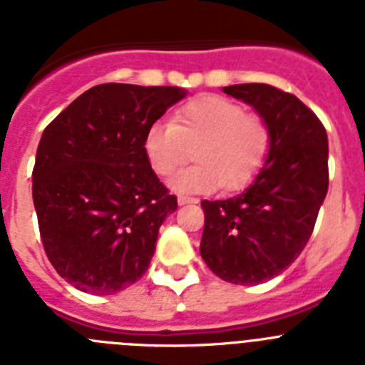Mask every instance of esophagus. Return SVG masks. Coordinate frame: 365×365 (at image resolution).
<instances>
[{"label":"esophagus","mask_w":365,"mask_h":365,"mask_svg":"<svg viewBox=\"0 0 365 365\" xmlns=\"http://www.w3.org/2000/svg\"><path fill=\"white\" fill-rule=\"evenodd\" d=\"M177 202H179V205H190V202H197V199L186 197V195H179V197H177Z\"/></svg>","instance_id":"1"}]
</instances>
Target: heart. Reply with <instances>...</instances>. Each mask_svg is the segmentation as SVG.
I'll return each mask as SVG.
<instances>
[{
  "label": "heart",
  "mask_w": 365,
  "mask_h": 365,
  "mask_svg": "<svg viewBox=\"0 0 365 365\" xmlns=\"http://www.w3.org/2000/svg\"><path fill=\"white\" fill-rule=\"evenodd\" d=\"M144 153L151 170L170 177L190 159L172 186L177 192L201 193L222 188L235 192L256 179L269 159L272 130L269 122L237 102L201 95L180 106L172 124L155 122L144 135Z\"/></svg>",
  "instance_id": "heart-1"
}]
</instances>
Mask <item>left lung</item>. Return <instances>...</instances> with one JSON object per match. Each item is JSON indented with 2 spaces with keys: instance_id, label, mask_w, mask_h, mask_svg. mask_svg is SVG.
Segmentation results:
<instances>
[{
  "instance_id": "obj_1",
  "label": "left lung",
  "mask_w": 365,
  "mask_h": 365,
  "mask_svg": "<svg viewBox=\"0 0 365 365\" xmlns=\"http://www.w3.org/2000/svg\"><path fill=\"white\" fill-rule=\"evenodd\" d=\"M222 91L269 122L272 146L243 193L201 202V256L225 282L257 285L291 265L314 230L329 188L327 133L302 100L278 87L240 83Z\"/></svg>"
}]
</instances>
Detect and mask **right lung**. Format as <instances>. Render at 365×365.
Here are the masks:
<instances>
[{"label":"right lung","instance_id":"obj_1","mask_svg":"<svg viewBox=\"0 0 365 365\" xmlns=\"http://www.w3.org/2000/svg\"><path fill=\"white\" fill-rule=\"evenodd\" d=\"M180 98L172 86L100 83L43 130L32 170L40 237L78 291L115 294L150 267L177 197L151 170L144 135Z\"/></svg>","mask_w":365,"mask_h":365}]
</instances>
